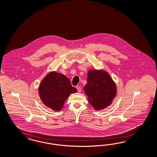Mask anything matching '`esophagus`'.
Wrapping results in <instances>:
<instances>
[{
	"mask_svg": "<svg viewBox=\"0 0 157 157\" xmlns=\"http://www.w3.org/2000/svg\"><path fill=\"white\" fill-rule=\"evenodd\" d=\"M76 89L78 90V91L79 92V93H80L81 91V87H79V86H76Z\"/></svg>",
	"mask_w": 157,
	"mask_h": 157,
	"instance_id": "1",
	"label": "esophagus"
}]
</instances>
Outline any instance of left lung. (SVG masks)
Segmentation results:
<instances>
[{"instance_id": "obj_1", "label": "left lung", "mask_w": 157, "mask_h": 157, "mask_svg": "<svg viewBox=\"0 0 157 157\" xmlns=\"http://www.w3.org/2000/svg\"><path fill=\"white\" fill-rule=\"evenodd\" d=\"M87 81L83 89L91 106L101 110L110 105L117 95V86L108 72L90 70Z\"/></svg>"}]
</instances>
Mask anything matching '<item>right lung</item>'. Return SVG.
Listing matches in <instances>:
<instances>
[{
	"label": "right lung",
	"mask_w": 157,
	"mask_h": 157,
	"mask_svg": "<svg viewBox=\"0 0 157 157\" xmlns=\"http://www.w3.org/2000/svg\"><path fill=\"white\" fill-rule=\"evenodd\" d=\"M39 95L43 103L55 111L62 110L64 103L77 90L72 87L67 77L55 71L48 73L41 81Z\"/></svg>",
	"instance_id": "1"
}]
</instances>
